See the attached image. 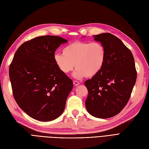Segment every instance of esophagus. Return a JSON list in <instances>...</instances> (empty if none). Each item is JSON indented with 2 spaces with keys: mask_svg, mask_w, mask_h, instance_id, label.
<instances>
[{
  "mask_svg": "<svg viewBox=\"0 0 149 149\" xmlns=\"http://www.w3.org/2000/svg\"><path fill=\"white\" fill-rule=\"evenodd\" d=\"M73 84H74L75 86H78L79 84V82L78 81H76V80H73Z\"/></svg>",
  "mask_w": 149,
  "mask_h": 149,
  "instance_id": "34e87169",
  "label": "esophagus"
}]
</instances>
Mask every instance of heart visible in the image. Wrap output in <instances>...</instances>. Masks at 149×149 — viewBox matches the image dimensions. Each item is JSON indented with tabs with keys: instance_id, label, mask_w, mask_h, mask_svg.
<instances>
[{
	"instance_id": "heart-1",
	"label": "heart",
	"mask_w": 149,
	"mask_h": 149,
	"mask_svg": "<svg viewBox=\"0 0 149 149\" xmlns=\"http://www.w3.org/2000/svg\"><path fill=\"white\" fill-rule=\"evenodd\" d=\"M106 59V50L98 42L75 41L63 49V54H56L54 61L59 69L67 74L76 69L74 76L81 78L93 77L102 70Z\"/></svg>"
}]
</instances>
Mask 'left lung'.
I'll use <instances>...</instances> for the list:
<instances>
[{
    "mask_svg": "<svg viewBox=\"0 0 149 149\" xmlns=\"http://www.w3.org/2000/svg\"><path fill=\"white\" fill-rule=\"evenodd\" d=\"M106 50V59L99 73L84 82L88 95V113L100 118L118 114L126 106L136 82V71L130 50L110 33L93 36Z\"/></svg>",
    "mask_w": 149,
    "mask_h": 149,
    "instance_id": "1",
    "label": "left lung"
}]
</instances>
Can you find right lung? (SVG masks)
Listing matches in <instances>:
<instances>
[{"label":"right lung","instance_id":"right-lung-1","mask_svg":"<svg viewBox=\"0 0 149 149\" xmlns=\"http://www.w3.org/2000/svg\"><path fill=\"white\" fill-rule=\"evenodd\" d=\"M68 42L56 36H39L24 42L9 66L13 93L19 107L41 122L57 118L73 89L71 79L59 69L54 53Z\"/></svg>","mask_w":149,"mask_h":149}]
</instances>
